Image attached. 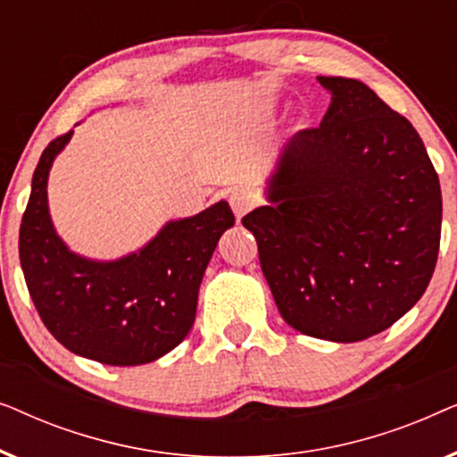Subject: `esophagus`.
Returning a JSON list of instances; mask_svg holds the SVG:
<instances>
[{
  "label": "esophagus",
  "mask_w": 457,
  "mask_h": 457,
  "mask_svg": "<svg viewBox=\"0 0 457 457\" xmlns=\"http://www.w3.org/2000/svg\"><path fill=\"white\" fill-rule=\"evenodd\" d=\"M228 204H230V208H233V212H235L237 220H241V218L245 216L247 212L253 208L255 197H253L252 191L245 189V187H237V189L230 191Z\"/></svg>",
  "instance_id": "esophagus-1"
}]
</instances>
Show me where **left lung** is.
Here are the masks:
<instances>
[{
    "label": "left lung",
    "instance_id": "8db88e82",
    "mask_svg": "<svg viewBox=\"0 0 457 457\" xmlns=\"http://www.w3.org/2000/svg\"><path fill=\"white\" fill-rule=\"evenodd\" d=\"M330 93L320 127L285 143L270 205L243 218L285 322L355 343L416 305L435 272L441 187L408 118L361 80L318 77Z\"/></svg>",
    "mask_w": 457,
    "mask_h": 457
}]
</instances>
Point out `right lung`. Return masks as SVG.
Segmentation results:
<instances>
[{
  "label": "right lung",
  "instance_id": "obj_1",
  "mask_svg": "<svg viewBox=\"0 0 457 457\" xmlns=\"http://www.w3.org/2000/svg\"><path fill=\"white\" fill-rule=\"evenodd\" d=\"M71 137L72 130L41 154L22 216L18 252L30 299L72 353L110 366L147 364L189 335L204 272L235 216L220 199L166 222L152 241L118 260L74 253L55 233L47 205L49 170Z\"/></svg>",
  "mask_w": 457,
  "mask_h": 457
}]
</instances>
